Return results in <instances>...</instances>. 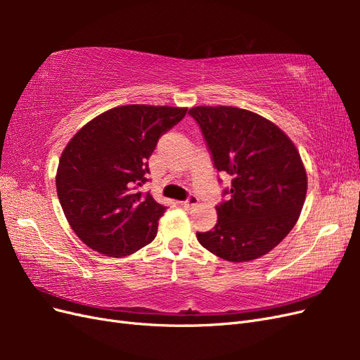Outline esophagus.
Returning a JSON list of instances; mask_svg holds the SVG:
<instances>
[{"label":"esophagus","instance_id":"1","mask_svg":"<svg viewBox=\"0 0 360 360\" xmlns=\"http://www.w3.org/2000/svg\"><path fill=\"white\" fill-rule=\"evenodd\" d=\"M183 209H192V207H195L198 204V198L195 197V195H191V197L188 198V200H184V201H180L179 202Z\"/></svg>","mask_w":360,"mask_h":360}]
</instances>
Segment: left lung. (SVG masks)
I'll list each match as a JSON object with an SVG mask.
<instances>
[{
  "label": "left lung",
  "instance_id": "left-lung-1",
  "mask_svg": "<svg viewBox=\"0 0 360 360\" xmlns=\"http://www.w3.org/2000/svg\"><path fill=\"white\" fill-rule=\"evenodd\" d=\"M217 171L230 174L228 200L216 205L217 224L197 233L198 242L222 259L242 263L266 255L296 225L308 177L292 141L255 112L234 106H195Z\"/></svg>",
  "mask_w": 360,
  "mask_h": 360
}]
</instances>
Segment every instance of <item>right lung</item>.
<instances>
[{
  "mask_svg": "<svg viewBox=\"0 0 360 360\" xmlns=\"http://www.w3.org/2000/svg\"><path fill=\"white\" fill-rule=\"evenodd\" d=\"M186 111L117 106L79 129L63 150L58 200L75 234L96 252L120 258L153 242L167 207L138 188L148 181V159L159 138Z\"/></svg>",
  "mask_w": 360,
  "mask_h": 360,
  "instance_id": "1",
  "label": "right lung"
}]
</instances>
